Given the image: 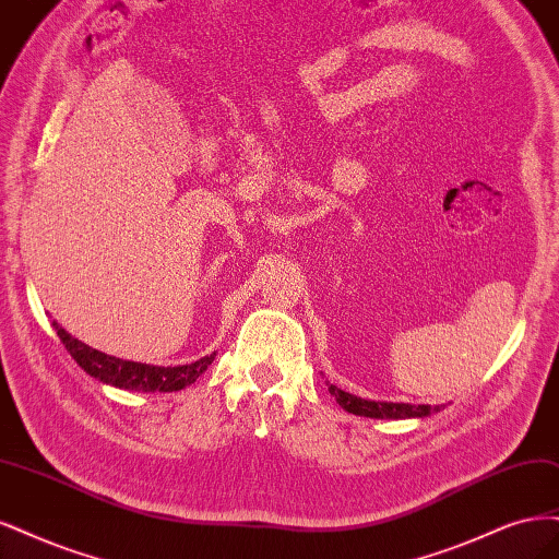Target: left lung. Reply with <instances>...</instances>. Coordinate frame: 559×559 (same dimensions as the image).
Wrapping results in <instances>:
<instances>
[{"mask_svg": "<svg viewBox=\"0 0 559 559\" xmlns=\"http://www.w3.org/2000/svg\"><path fill=\"white\" fill-rule=\"evenodd\" d=\"M330 394L336 400V404L353 413V416L362 418H376V420H406V418H427L431 413H439L443 406H429V404H404V402H373L362 400L357 394L344 392L336 385H330Z\"/></svg>", "mask_w": 559, "mask_h": 559, "instance_id": "obj_1", "label": "left lung"}]
</instances>
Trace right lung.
Segmentation results:
<instances>
[{
  "mask_svg": "<svg viewBox=\"0 0 559 559\" xmlns=\"http://www.w3.org/2000/svg\"><path fill=\"white\" fill-rule=\"evenodd\" d=\"M52 328H56L60 341L69 355L76 359V365L90 373L97 381L114 385L120 390H134V392H176L183 390L190 383L200 378L209 365L213 362L215 353L197 359L192 365H178V367H155V365H143L132 362V359H120L114 355H106L102 350L90 348L83 341L71 336L67 330H62L56 320H52Z\"/></svg>",
  "mask_w": 559,
  "mask_h": 559,
  "instance_id": "right-lung-1",
  "label": "right lung"
}]
</instances>
